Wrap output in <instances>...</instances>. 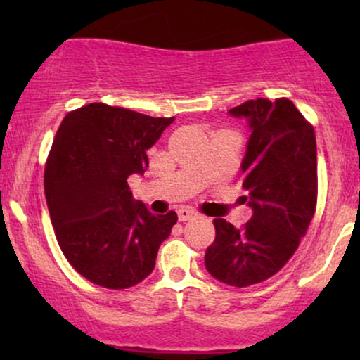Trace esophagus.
<instances>
[{"mask_svg":"<svg viewBox=\"0 0 360 360\" xmlns=\"http://www.w3.org/2000/svg\"><path fill=\"white\" fill-rule=\"evenodd\" d=\"M196 210L193 208H188V206H183V208L177 210V217H179V221H188L191 220V218L196 217Z\"/></svg>","mask_w":360,"mask_h":360,"instance_id":"obj_1","label":"esophagus"}]
</instances>
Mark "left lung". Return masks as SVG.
I'll use <instances>...</instances> for the list:
<instances>
[{"mask_svg":"<svg viewBox=\"0 0 360 360\" xmlns=\"http://www.w3.org/2000/svg\"><path fill=\"white\" fill-rule=\"evenodd\" d=\"M252 130L242 162V188L252 218L235 229L214 218L205 266L214 279L247 288L286 266L307 235L316 208L315 128L288 98H257L235 106Z\"/></svg>","mask_w":360,"mask_h":360,"instance_id":"8db88e82","label":"left lung"}]
</instances>
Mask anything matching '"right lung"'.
I'll use <instances>...</instances> for the list:
<instances>
[{"mask_svg": "<svg viewBox=\"0 0 360 360\" xmlns=\"http://www.w3.org/2000/svg\"><path fill=\"white\" fill-rule=\"evenodd\" d=\"M172 122L105 103L62 120L45 162V200L60 250L93 284L127 289L154 271L177 214L148 212L127 179L146 172L147 150Z\"/></svg>", "mask_w": 360, "mask_h": 360, "instance_id": "1", "label": "right lung"}]
</instances>
